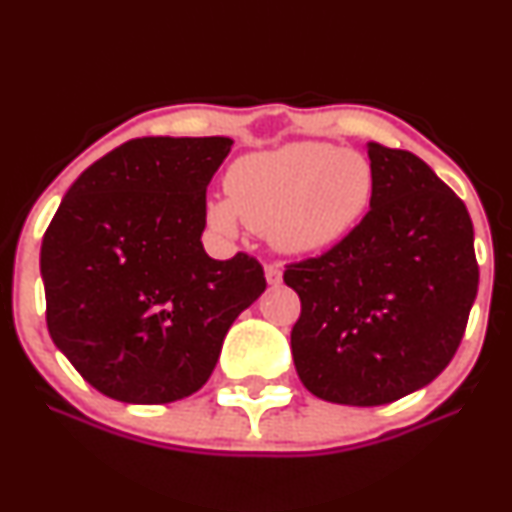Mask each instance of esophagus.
Listing matches in <instances>:
<instances>
[{"instance_id":"34e87169","label":"esophagus","mask_w":512,"mask_h":512,"mask_svg":"<svg viewBox=\"0 0 512 512\" xmlns=\"http://www.w3.org/2000/svg\"><path fill=\"white\" fill-rule=\"evenodd\" d=\"M264 276H267V284L276 286V284H281V279H284V272H281L276 264H267V267H264Z\"/></svg>"}]
</instances>
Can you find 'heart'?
Returning <instances> with one entry per match:
<instances>
[{"label": "heart", "instance_id": "heart-1", "mask_svg": "<svg viewBox=\"0 0 512 512\" xmlns=\"http://www.w3.org/2000/svg\"><path fill=\"white\" fill-rule=\"evenodd\" d=\"M226 197L209 202L214 228L233 233L238 216L279 250L308 255L354 231L373 199V166L354 149L293 142L240 156L226 173Z\"/></svg>", "mask_w": 512, "mask_h": 512}]
</instances>
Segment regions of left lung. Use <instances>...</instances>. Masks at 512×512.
<instances>
[{
	"label": "left lung",
	"instance_id": "1",
	"mask_svg": "<svg viewBox=\"0 0 512 512\" xmlns=\"http://www.w3.org/2000/svg\"><path fill=\"white\" fill-rule=\"evenodd\" d=\"M373 199L332 250L286 264L301 298L291 330L315 397L378 407L421 390L455 356L477 298L469 211L411 151L368 144Z\"/></svg>",
	"mask_w": 512,
	"mask_h": 512
}]
</instances>
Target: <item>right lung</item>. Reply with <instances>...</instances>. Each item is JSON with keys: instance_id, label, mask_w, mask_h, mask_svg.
Masks as SVG:
<instances>
[{"instance_id": "1", "label": "right lung", "mask_w": 512, "mask_h": 512, "mask_svg": "<svg viewBox=\"0 0 512 512\" xmlns=\"http://www.w3.org/2000/svg\"><path fill=\"white\" fill-rule=\"evenodd\" d=\"M228 137H142L64 195L40 248L52 342L98 392L129 404L190 397L233 320L267 289L262 264L204 252L207 185Z\"/></svg>"}]
</instances>
